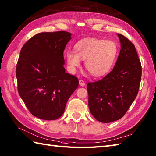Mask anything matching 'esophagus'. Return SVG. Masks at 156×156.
<instances>
[{
  "label": "esophagus",
  "mask_w": 156,
  "mask_h": 156,
  "mask_svg": "<svg viewBox=\"0 0 156 156\" xmlns=\"http://www.w3.org/2000/svg\"><path fill=\"white\" fill-rule=\"evenodd\" d=\"M79 84L81 86H85V82L83 80H79Z\"/></svg>",
  "instance_id": "34e87169"
}]
</instances>
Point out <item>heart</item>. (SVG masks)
Returning <instances> with one entry per match:
<instances>
[{
    "instance_id": "heart-1",
    "label": "heart",
    "mask_w": 156,
    "mask_h": 156,
    "mask_svg": "<svg viewBox=\"0 0 156 156\" xmlns=\"http://www.w3.org/2000/svg\"><path fill=\"white\" fill-rule=\"evenodd\" d=\"M75 52L65 54L70 69L75 72L80 66V60H85V67L94 76L106 74L113 66L117 54V43L112 40L86 38L80 41L74 46Z\"/></svg>"
}]
</instances>
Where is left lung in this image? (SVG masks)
Listing matches in <instances>:
<instances>
[{
  "mask_svg": "<svg viewBox=\"0 0 156 156\" xmlns=\"http://www.w3.org/2000/svg\"><path fill=\"white\" fill-rule=\"evenodd\" d=\"M118 36L121 50L113 70L100 80L87 84L90 111L103 123L124 116L136 99L142 78V65L135 46L124 35Z\"/></svg>",
  "mask_w": 156,
  "mask_h": 156,
  "instance_id": "left-lung-1",
  "label": "left lung"
}]
</instances>
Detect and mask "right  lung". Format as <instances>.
<instances>
[{"label":"right lung","instance_id":"obj_1","mask_svg":"<svg viewBox=\"0 0 156 156\" xmlns=\"http://www.w3.org/2000/svg\"><path fill=\"white\" fill-rule=\"evenodd\" d=\"M71 34L41 32L22 47L16 68L18 92L29 112L40 119L59 118L78 86V78L64 68L63 53Z\"/></svg>","mask_w":156,"mask_h":156}]
</instances>
